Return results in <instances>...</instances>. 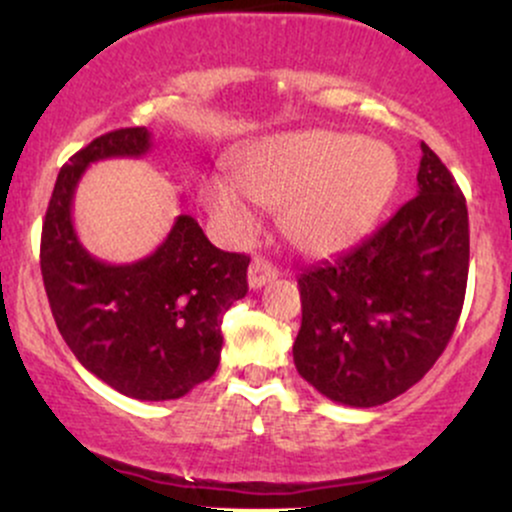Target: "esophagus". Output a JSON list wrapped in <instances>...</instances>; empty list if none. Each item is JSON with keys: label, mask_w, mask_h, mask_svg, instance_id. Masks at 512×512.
Listing matches in <instances>:
<instances>
[{"label": "esophagus", "mask_w": 512, "mask_h": 512, "mask_svg": "<svg viewBox=\"0 0 512 512\" xmlns=\"http://www.w3.org/2000/svg\"><path fill=\"white\" fill-rule=\"evenodd\" d=\"M276 276H279V269H276L272 262L264 260V257H255L248 269V284L250 289H262L264 284L274 281Z\"/></svg>", "instance_id": "obj_1"}]
</instances>
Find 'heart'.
<instances>
[{"instance_id": "1", "label": "heart", "mask_w": 512, "mask_h": 512, "mask_svg": "<svg viewBox=\"0 0 512 512\" xmlns=\"http://www.w3.org/2000/svg\"><path fill=\"white\" fill-rule=\"evenodd\" d=\"M236 180L202 182L209 214L233 238H250L257 216L250 199L279 209L284 236L305 255H337L366 238L397 195L392 146L337 129L281 132L252 144L236 161Z\"/></svg>"}]
</instances>
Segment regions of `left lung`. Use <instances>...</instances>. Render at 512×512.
Segmentation results:
<instances>
[{
	"mask_svg": "<svg viewBox=\"0 0 512 512\" xmlns=\"http://www.w3.org/2000/svg\"><path fill=\"white\" fill-rule=\"evenodd\" d=\"M419 195L354 250L298 276L293 363L320 395L378 407L433 368L460 320L469 216L445 163L421 144Z\"/></svg>",
	"mask_w": 512,
	"mask_h": 512,
	"instance_id": "obj_1",
	"label": "left lung"
}]
</instances>
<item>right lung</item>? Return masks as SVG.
Segmentation results:
<instances>
[{
    "instance_id": "1",
    "label": "right lung",
    "mask_w": 512,
    "mask_h": 512,
    "mask_svg": "<svg viewBox=\"0 0 512 512\" xmlns=\"http://www.w3.org/2000/svg\"><path fill=\"white\" fill-rule=\"evenodd\" d=\"M149 149V129L125 127L64 163L43 221L40 272L57 330L81 366L122 395L163 402L214 375L223 313L248 293L250 257L211 245L190 214L144 260L108 264L88 255L72 223L81 175L93 161Z\"/></svg>"
}]
</instances>
